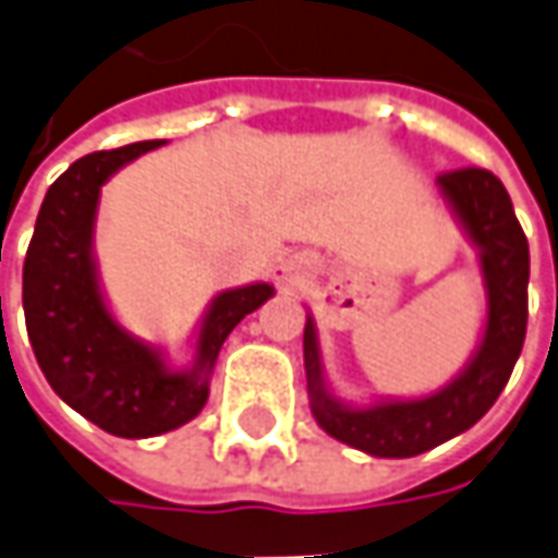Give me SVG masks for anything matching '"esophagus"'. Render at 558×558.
I'll return each instance as SVG.
<instances>
[{
	"instance_id": "obj_1",
	"label": "esophagus",
	"mask_w": 558,
	"mask_h": 558,
	"mask_svg": "<svg viewBox=\"0 0 558 558\" xmlns=\"http://www.w3.org/2000/svg\"><path fill=\"white\" fill-rule=\"evenodd\" d=\"M312 271H315V256L312 253H296V256H290V259L280 265V278L290 280V283L308 278Z\"/></svg>"
}]
</instances>
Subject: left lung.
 <instances>
[{"label": "left lung", "instance_id": "8db88e82", "mask_svg": "<svg viewBox=\"0 0 558 558\" xmlns=\"http://www.w3.org/2000/svg\"><path fill=\"white\" fill-rule=\"evenodd\" d=\"M445 197L482 250L488 287V324L470 367L438 395L420 401H389L367 411L342 408L324 389L312 317L305 320V376L312 413L320 429L374 457H416L475 426L500 398L529 327V238L512 213L504 182L478 166L441 172Z\"/></svg>", "mask_w": 558, "mask_h": 558}]
</instances>
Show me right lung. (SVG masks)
I'll use <instances>...</instances> for the list:
<instances>
[{"instance_id": "1", "label": "right lung", "mask_w": 558, "mask_h": 558, "mask_svg": "<svg viewBox=\"0 0 558 558\" xmlns=\"http://www.w3.org/2000/svg\"><path fill=\"white\" fill-rule=\"evenodd\" d=\"M160 145L95 150L70 166L43 201L24 259V317L43 374L73 411L120 438H147L194 420L206 404V376L221 342L275 293L268 283H250L216 296L187 374L166 371L154 349L117 327L92 265L98 191L120 166Z\"/></svg>"}]
</instances>
